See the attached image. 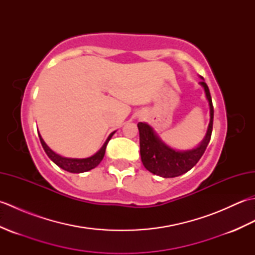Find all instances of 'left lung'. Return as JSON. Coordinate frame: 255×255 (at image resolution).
Wrapping results in <instances>:
<instances>
[{
	"label": "left lung",
	"mask_w": 255,
	"mask_h": 255,
	"mask_svg": "<svg viewBox=\"0 0 255 255\" xmlns=\"http://www.w3.org/2000/svg\"><path fill=\"white\" fill-rule=\"evenodd\" d=\"M202 78V77H200ZM203 79V78H202ZM199 84L205 90L206 99L208 101L210 110V121L207 132L198 147L192 150L177 151L165 144L155 133L153 128L145 123H139L140 155L142 164L149 172L162 177H175L189 171L202 158L206 148L210 141L214 122V106L211 102L210 92L203 79Z\"/></svg>",
	"instance_id": "1"
}]
</instances>
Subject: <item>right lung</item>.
I'll return each mask as SVG.
<instances>
[{"label": "right lung", "mask_w": 255, "mask_h": 255, "mask_svg": "<svg viewBox=\"0 0 255 255\" xmlns=\"http://www.w3.org/2000/svg\"><path fill=\"white\" fill-rule=\"evenodd\" d=\"M115 133V131L112 132L110 136H108L107 140L105 141V143L103 144V147L97 151V152L90 156V158H85V159H72V158H64V156L59 155L58 153H56L55 151H52L48 145L46 144V142L44 141V139L41 138L40 133L39 134V139H40V142L42 148H44L45 152L47 153V155L49 156L50 160L55 162V163L60 166L61 169L66 170L68 172H71V173H83L86 171H90L92 169H94L97 165L101 163V161L104 158V154H105V150H106V145L110 141L111 138L113 137V134Z\"/></svg>", "instance_id": "right-lung-1"}]
</instances>
